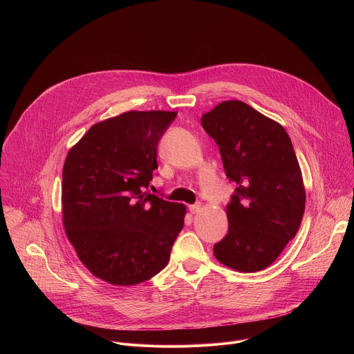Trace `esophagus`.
Returning <instances> with one entry per match:
<instances>
[{
  "label": "esophagus",
  "mask_w": 354,
  "mask_h": 354,
  "mask_svg": "<svg viewBox=\"0 0 354 354\" xmlns=\"http://www.w3.org/2000/svg\"><path fill=\"white\" fill-rule=\"evenodd\" d=\"M200 210H201V205H200V203H196V205L189 206V212H190L192 214H196V213H198Z\"/></svg>",
  "instance_id": "1"
}]
</instances>
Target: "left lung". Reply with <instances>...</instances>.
I'll use <instances>...</instances> for the list:
<instances>
[{"instance_id": "8db88e82", "label": "left lung", "mask_w": 354, "mask_h": 354, "mask_svg": "<svg viewBox=\"0 0 354 354\" xmlns=\"http://www.w3.org/2000/svg\"><path fill=\"white\" fill-rule=\"evenodd\" d=\"M220 147L227 178L236 183L227 205L228 234L216 259L252 273L270 266L299 228L306 187L284 127L241 100H224L201 116Z\"/></svg>"}]
</instances>
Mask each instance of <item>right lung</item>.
Segmentation results:
<instances>
[{"instance_id":"1","label":"right lung","mask_w":354,"mask_h":354,"mask_svg":"<svg viewBox=\"0 0 354 354\" xmlns=\"http://www.w3.org/2000/svg\"><path fill=\"white\" fill-rule=\"evenodd\" d=\"M176 115L124 112L93 124L67 154L64 230L84 266L109 284L160 273L183 228L185 205L145 192L158 168V141Z\"/></svg>"}]
</instances>
